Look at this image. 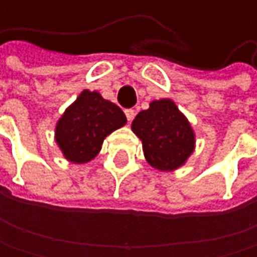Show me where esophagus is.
I'll return each mask as SVG.
<instances>
[{
    "label": "esophagus",
    "mask_w": 257,
    "mask_h": 257,
    "mask_svg": "<svg viewBox=\"0 0 257 257\" xmlns=\"http://www.w3.org/2000/svg\"><path fill=\"white\" fill-rule=\"evenodd\" d=\"M124 114H126V118H127V121H133V118H134V115H136V111L134 109H126L124 111Z\"/></svg>",
    "instance_id": "esophagus-1"
}]
</instances>
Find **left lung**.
I'll use <instances>...</instances> for the list:
<instances>
[{
	"label": "left lung",
	"instance_id": "left-lung-1",
	"mask_svg": "<svg viewBox=\"0 0 257 257\" xmlns=\"http://www.w3.org/2000/svg\"><path fill=\"white\" fill-rule=\"evenodd\" d=\"M133 131L142 140L145 157L160 171L176 170L194 150V133L171 100H157L133 121Z\"/></svg>",
	"mask_w": 257,
	"mask_h": 257
}]
</instances>
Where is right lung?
Wrapping results in <instances>:
<instances>
[{"instance_id":"add662e5","label":"right lung","mask_w":257,"mask_h":257,"mask_svg":"<svg viewBox=\"0 0 257 257\" xmlns=\"http://www.w3.org/2000/svg\"><path fill=\"white\" fill-rule=\"evenodd\" d=\"M126 123L120 107L98 92L83 91L57 123L55 139L67 160L86 163L101 150L106 136Z\"/></svg>"}]
</instances>
